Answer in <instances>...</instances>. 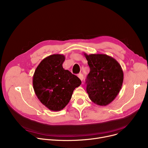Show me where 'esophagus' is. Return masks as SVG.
<instances>
[{
    "label": "esophagus",
    "instance_id": "obj_1",
    "mask_svg": "<svg viewBox=\"0 0 148 148\" xmlns=\"http://www.w3.org/2000/svg\"><path fill=\"white\" fill-rule=\"evenodd\" d=\"M77 76H78V77L79 78L81 81H82V80H83V79H84V76H83V75H82V73L78 74V75H77Z\"/></svg>",
    "mask_w": 148,
    "mask_h": 148
}]
</instances>
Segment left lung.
I'll list each match as a JSON object with an SVG mask.
<instances>
[{
  "label": "left lung",
  "mask_w": 148,
  "mask_h": 148,
  "mask_svg": "<svg viewBox=\"0 0 148 148\" xmlns=\"http://www.w3.org/2000/svg\"><path fill=\"white\" fill-rule=\"evenodd\" d=\"M90 71L86 78V91L90 100L99 106H107L122 87L124 73L117 61L106 54L84 53Z\"/></svg>",
  "instance_id": "8db88e82"
}]
</instances>
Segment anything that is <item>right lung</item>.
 Here are the masks:
<instances>
[{
	"mask_svg": "<svg viewBox=\"0 0 148 148\" xmlns=\"http://www.w3.org/2000/svg\"><path fill=\"white\" fill-rule=\"evenodd\" d=\"M65 57L53 54L45 58L33 76V89L43 105L52 111H60L72 98L73 90L81 84L76 75L63 67Z\"/></svg>",
	"mask_w": 148,
	"mask_h": 148,
	"instance_id": "add662e5",
	"label": "right lung"
}]
</instances>
